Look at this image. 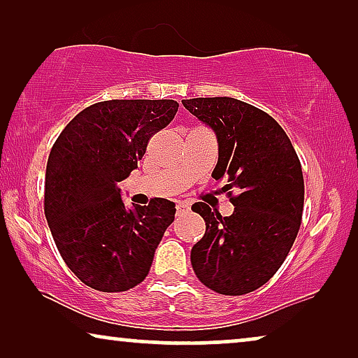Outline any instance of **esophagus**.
Segmentation results:
<instances>
[{
	"instance_id": "1",
	"label": "esophagus",
	"mask_w": 358,
	"mask_h": 358,
	"mask_svg": "<svg viewBox=\"0 0 358 358\" xmlns=\"http://www.w3.org/2000/svg\"><path fill=\"white\" fill-rule=\"evenodd\" d=\"M178 213H182V212H187V210L190 208L187 202H178Z\"/></svg>"
}]
</instances>
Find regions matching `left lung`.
<instances>
[{
	"mask_svg": "<svg viewBox=\"0 0 358 358\" xmlns=\"http://www.w3.org/2000/svg\"><path fill=\"white\" fill-rule=\"evenodd\" d=\"M190 114L213 130L218 163L212 178L239 190L234 212L222 217L207 203L192 210L205 234L190 251L199 280L222 295H244L272 278L301 223L305 184L300 159L271 115L234 97L184 99Z\"/></svg>",
	"mask_w": 358,
	"mask_h": 358,
	"instance_id": "1",
	"label": "left lung"
}]
</instances>
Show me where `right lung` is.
<instances>
[{"label": "right lung", "instance_id": "obj_1", "mask_svg": "<svg viewBox=\"0 0 358 358\" xmlns=\"http://www.w3.org/2000/svg\"><path fill=\"white\" fill-rule=\"evenodd\" d=\"M173 99H114L81 110L52 146L45 218L68 268L99 292H127L148 275L176 203L127 208L119 182L138 168L148 140L174 119Z\"/></svg>", "mask_w": 358, "mask_h": 358}]
</instances>
